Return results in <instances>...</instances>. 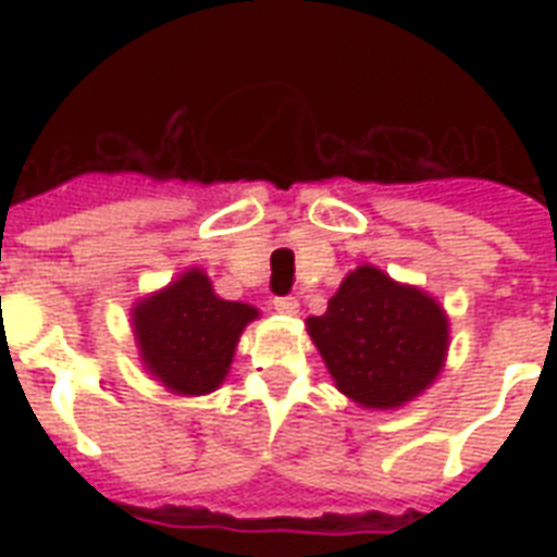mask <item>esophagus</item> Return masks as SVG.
Wrapping results in <instances>:
<instances>
[{
	"mask_svg": "<svg viewBox=\"0 0 557 557\" xmlns=\"http://www.w3.org/2000/svg\"><path fill=\"white\" fill-rule=\"evenodd\" d=\"M274 309L280 314H297L300 312V304H297L295 297H274Z\"/></svg>",
	"mask_w": 557,
	"mask_h": 557,
	"instance_id": "34e87169",
	"label": "esophagus"
}]
</instances>
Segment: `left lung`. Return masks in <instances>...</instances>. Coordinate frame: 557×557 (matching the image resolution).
Segmentation results:
<instances>
[{
  "mask_svg": "<svg viewBox=\"0 0 557 557\" xmlns=\"http://www.w3.org/2000/svg\"><path fill=\"white\" fill-rule=\"evenodd\" d=\"M306 326L341 393L381 410L419 396L448 352L442 306L372 265H358Z\"/></svg>",
  "mask_w": 557,
  "mask_h": 557,
  "instance_id": "8db88e82",
  "label": "left lung"
}]
</instances>
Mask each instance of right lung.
<instances>
[{"label":"right lung","instance_id":"1","mask_svg":"<svg viewBox=\"0 0 557 557\" xmlns=\"http://www.w3.org/2000/svg\"><path fill=\"white\" fill-rule=\"evenodd\" d=\"M257 318L248 304L213 295L199 269L135 309V335L147 370L173 393L201 396L222 384L245 323Z\"/></svg>","mask_w":557,"mask_h":557}]
</instances>
